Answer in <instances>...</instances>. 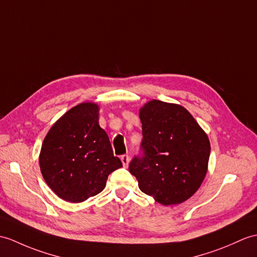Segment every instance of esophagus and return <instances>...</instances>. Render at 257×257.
I'll use <instances>...</instances> for the list:
<instances>
[{"mask_svg":"<svg viewBox=\"0 0 257 257\" xmlns=\"http://www.w3.org/2000/svg\"><path fill=\"white\" fill-rule=\"evenodd\" d=\"M120 160H121L122 165L124 166V168H127L128 164H129V161H130V159H129V156H127V154H123V156H121Z\"/></svg>","mask_w":257,"mask_h":257,"instance_id":"1","label":"esophagus"}]
</instances>
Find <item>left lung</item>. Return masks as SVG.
Here are the masks:
<instances>
[{
  "label": "left lung",
  "mask_w": 257,
  "mask_h": 257,
  "mask_svg": "<svg viewBox=\"0 0 257 257\" xmlns=\"http://www.w3.org/2000/svg\"><path fill=\"white\" fill-rule=\"evenodd\" d=\"M143 157L135 158L129 172L141 192L163 206L190 198L204 182L210 156L207 134L178 104L152 99L139 109Z\"/></svg>",
  "instance_id": "1"
}]
</instances>
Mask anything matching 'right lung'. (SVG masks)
I'll list each match as a JSON object with an SVG mask.
<instances>
[{
    "label": "right lung",
    "instance_id": "1",
    "mask_svg": "<svg viewBox=\"0 0 257 257\" xmlns=\"http://www.w3.org/2000/svg\"><path fill=\"white\" fill-rule=\"evenodd\" d=\"M99 106L84 101L52 124L39 154L41 174L61 199L77 204L99 194L111 172L122 163L114 157L108 136L100 128Z\"/></svg>",
    "mask_w": 257,
    "mask_h": 257
}]
</instances>
